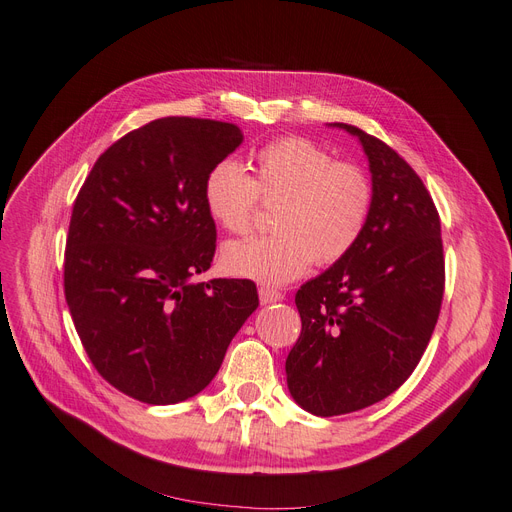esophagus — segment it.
<instances>
[{
    "label": "esophagus",
    "mask_w": 512,
    "mask_h": 512,
    "mask_svg": "<svg viewBox=\"0 0 512 512\" xmlns=\"http://www.w3.org/2000/svg\"><path fill=\"white\" fill-rule=\"evenodd\" d=\"M280 299H284V295H282L280 291H276V288H270V286H259V301H261L263 305L276 303V301H280Z\"/></svg>",
    "instance_id": "obj_1"
}]
</instances>
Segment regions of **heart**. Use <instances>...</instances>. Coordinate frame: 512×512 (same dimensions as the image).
<instances>
[{
    "mask_svg": "<svg viewBox=\"0 0 512 512\" xmlns=\"http://www.w3.org/2000/svg\"><path fill=\"white\" fill-rule=\"evenodd\" d=\"M215 224L247 234L259 205L274 207L276 234L226 244L221 265L230 276L280 286L303 276L309 265L343 259L370 219L374 186L368 171L353 161H332L330 152L301 136L263 146L253 177L238 163H215L203 186Z\"/></svg>",
    "mask_w": 512,
    "mask_h": 512,
    "instance_id": "heart-1",
    "label": "heart"
}]
</instances>
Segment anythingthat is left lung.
Masks as SVG:
<instances>
[{
    "mask_svg": "<svg viewBox=\"0 0 512 512\" xmlns=\"http://www.w3.org/2000/svg\"><path fill=\"white\" fill-rule=\"evenodd\" d=\"M332 125L360 140L374 203L358 244L295 295L301 335L286 383L316 416L368 408L402 387L431 341L446 286L439 213L416 171L360 127Z\"/></svg>",
    "mask_w": 512,
    "mask_h": 512,
    "instance_id": "8db88e82",
    "label": "left lung"
}]
</instances>
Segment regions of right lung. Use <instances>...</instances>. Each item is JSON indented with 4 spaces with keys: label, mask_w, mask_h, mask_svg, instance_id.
Masks as SVG:
<instances>
[{
    "label": "right lung",
    "mask_w": 512,
    "mask_h": 512,
    "mask_svg": "<svg viewBox=\"0 0 512 512\" xmlns=\"http://www.w3.org/2000/svg\"><path fill=\"white\" fill-rule=\"evenodd\" d=\"M240 142L234 123L150 121L102 152L77 194L64 297L94 368L138 402L201 393L259 305L251 280H190L215 255L205 177Z\"/></svg>",
    "instance_id": "obj_1"
}]
</instances>
